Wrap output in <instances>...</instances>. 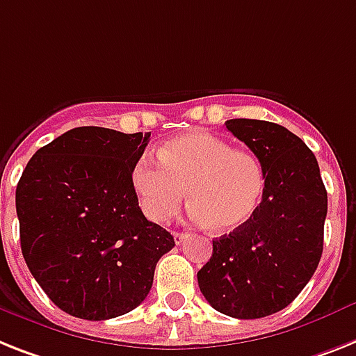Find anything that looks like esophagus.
Listing matches in <instances>:
<instances>
[{"mask_svg":"<svg viewBox=\"0 0 356 356\" xmlns=\"http://www.w3.org/2000/svg\"><path fill=\"white\" fill-rule=\"evenodd\" d=\"M189 238H191V234L184 233V231H176V233H175V242L178 243V245H180V243H184V242H187Z\"/></svg>","mask_w":356,"mask_h":356,"instance_id":"1","label":"esophagus"}]
</instances>
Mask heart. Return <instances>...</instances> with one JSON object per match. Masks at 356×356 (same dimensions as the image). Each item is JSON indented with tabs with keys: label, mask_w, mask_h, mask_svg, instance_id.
<instances>
[{
	"label": "heart",
	"mask_w": 356,
	"mask_h": 356,
	"mask_svg": "<svg viewBox=\"0 0 356 356\" xmlns=\"http://www.w3.org/2000/svg\"><path fill=\"white\" fill-rule=\"evenodd\" d=\"M158 160L142 156L132 169L140 207L154 224H165L181 209L187 189L191 218L222 233L249 224L262 204L260 160L209 132L172 138L158 149Z\"/></svg>",
	"instance_id": "obj_1"
}]
</instances>
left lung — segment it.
Instances as JSON below:
<instances>
[{
  "mask_svg": "<svg viewBox=\"0 0 356 356\" xmlns=\"http://www.w3.org/2000/svg\"><path fill=\"white\" fill-rule=\"evenodd\" d=\"M225 127L260 160L266 189L249 224L213 240L198 286L220 313L262 318L287 307L316 271L327 193L315 154L286 127L248 118Z\"/></svg>",
  "mask_w": 356,
  "mask_h": 356,
  "instance_id": "left-lung-1",
  "label": "left lung"
}]
</instances>
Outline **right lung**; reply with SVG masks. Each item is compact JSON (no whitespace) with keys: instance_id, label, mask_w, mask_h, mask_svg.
Segmentation results:
<instances>
[{"instance_id":"right-lung-1","label":"right lung","mask_w":356,"mask_h":356,"mask_svg":"<svg viewBox=\"0 0 356 356\" xmlns=\"http://www.w3.org/2000/svg\"><path fill=\"white\" fill-rule=\"evenodd\" d=\"M151 132L76 127L31 158L16 187L26 267L61 311L107 320L142 304L175 248L143 216L132 169Z\"/></svg>"}]
</instances>
